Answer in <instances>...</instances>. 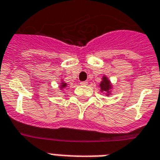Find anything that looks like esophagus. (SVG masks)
I'll list each match as a JSON object with an SVG mask.
<instances>
[{
	"mask_svg": "<svg viewBox=\"0 0 160 160\" xmlns=\"http://www.w3.org/2000/svg\"><path fill=\"white\" fill-rule=\"evenodd\" d=\"M80 84H81V85H87L88 84V82H86V81L81 82H80Z\"/></svg>",
	"mask_w": 160,
	"mask_h": 160,
	"instance_id": "34e87169",
	"label": "esophagus"
}]
</instances>
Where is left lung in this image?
I'll return each instance as SVG.
<instances>
[{"mask_svg": "<svg viewBox=\"0 0 160 160\" xmlns=\"http://www.w3.org/2000/svg\"><path fill=\"white\" fill-rule=\"evenodd\" d=\"M110 88V82L105 77L103 78V81L101 82L100 83V90L103 91V92H108Z\"/></svg>", "mask_w": 160, "mask_h": 160, "instance_id": "left-lung-1", "label": "left lung"}]
</instances>
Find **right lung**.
Segmentation results:
<instances>
[{
	"label": "right lung",
	"instance_id": "obj_1",
	"mask_svg": "<svg viewBox=\"0 0 160 160\" xmlns=\"http://www.w3.org/2000/svg\"><path fill=\"white\" fill-rule=\"evenodd\" d=\"M66 84H67V83H63V84L62 85V88H65V87H66Z\"/></svg>",
	"mask_w": 160,
	"mask_h": 160
}]
</instances>
